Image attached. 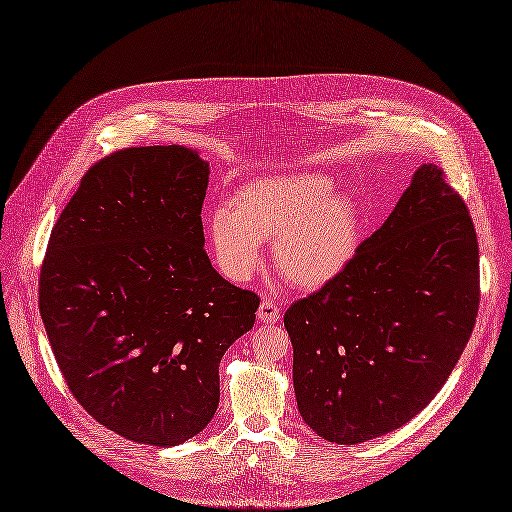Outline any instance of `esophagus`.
Listing matches in <instances>:
<instances>
[{
	"mask_svg": "<svg viewBox=\"0 0 512 512\" xmlns=\"http://www.w3.org/2000/svg\"><path fill=\"white\" fill-rule=\"evenodd\" d=\"M257 318L263 324H276L280 318V305L274 303L272 299H263L257 309Z\"/></svg>",
	"mask_w": 512,
	"mask_h": 512,
	"instance_id": "esophagus-1",
	"label": "esophagus"
}]
</instances>
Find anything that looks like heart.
Masks as SVG:
<instances>
[{
  "instance_id": "1",
  "label": "heart",
  "mask_w": 512,
  "mask_h": 512,
  "mask_svg": "<svg viewBox=\"0 0 512 512\" xmlns=\"http://www.w3.org/2000/svg\"><path fill=\"white\" fill-rule=\"evenodd\" d=\"M217 268L247 280L274 240L278 274L297 288L316 291L335 280L358 251L362 219L351 196L335 192L324 173H286L244 184L232 205H217L207 221Z\"/></svg>"
}]
</instances>
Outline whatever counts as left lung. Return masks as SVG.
I'll list each match as a JSON object with an SVG mask.
<instances>
[{
	"label": "left lung",
	"instance_id": "1",
	"mask_svg": "<svg viewBox=\"0 0 512 512\" xmlns=\"http://www.w3.org/2000/svg\"><path fill=\"white\" fill-rule=\"evenodd\" d=\"M477 309L473 219L443 169L422 165L347 268L286 309L309 429L355 446L404 427L448 381Z\"/></svg>",
	"mask_w": 512,
	"mask_h": 512
}]
</instances>
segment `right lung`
<instances>
[{"mask_svg":"<svg viewBox=\"0 0 512 512\" xmlns=\"http://www.w3.org/2000/svg\"><path fill=\"white\" fill-rule=\"evenodd\" d=\"M209 163L184 146H140L87 169L52 228L39 314L58 368L100 425L177 446L219 404V362L251 330L259 297L205 251Z\"/></svg>","mask_w":512,"mask_h":512,"instance_id":"obj_1","label":"right lung"}]
</instances>
